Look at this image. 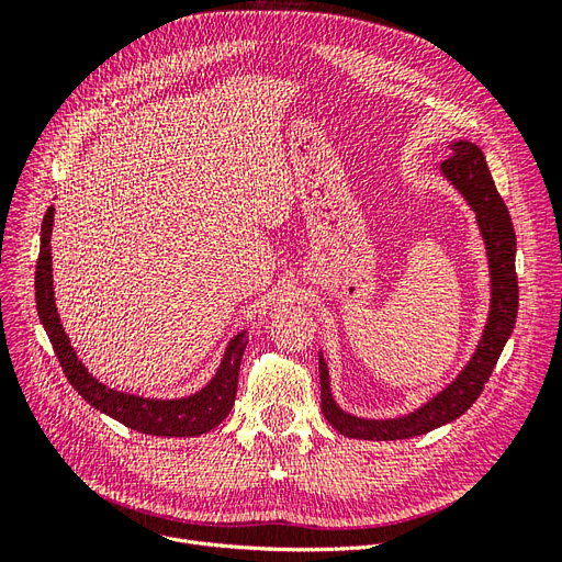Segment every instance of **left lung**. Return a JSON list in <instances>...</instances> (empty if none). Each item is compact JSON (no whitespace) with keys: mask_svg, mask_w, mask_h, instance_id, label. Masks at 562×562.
Listing matches in <instances>:
<instances>
[{"mask_svg":"<svg viewBox=\"0 0 562 562\" xmlns=\"http://www.w3.org/2000/svg\"><path fill=\"white\" fill-rule=\"evenodd\" d=\"M452 157L440 164V171L450 180L454 190L464 196V201L475 213L481 236L485 241L487 267H490V312L485 321V330L479 339L469 363L462 372L434 398H429L417 411L389 417V419H368L345 413L337 405L330 391L328 366L318 353V375H321V411L333 427L347 436L359 440H401L429 434L443 424L464 415L469 407L481 396L485 382L495 370L499 353L512 337L516 316H518V277H516V232L512 215L504 199L499 196L495 180L481 147L469 140L450 143Z\"/></svg>","mask_w":562,"mask_h":562,"instance_id":"obj_1","label":"left lung"}]
</instances>
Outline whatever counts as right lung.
Segmentation results:
<instances>
[{
    "mask_svg": "<svg viewBox=\"0 0 562 562\" xmlns=\"http://www.w3.org/2000/svg\"><path fill=\"white\" fill-rule=\"evenodd\" d=\"M50 232H54V206H48L42 223L40 260L35 271L37 314L50 345H54L65 378L79 391L81 398L89 401L95 411L122 422L124 427L147 436L190 438L215 429L229 415L236 398V382H239V368L248 345L246 330L234 335L213 380L192 396L161 401L124 394V391L105 386L77 359L70 337L60 326L54 297V267H50Z\"/></svg>",
    "mask_w": 562,
    "mask_h": 562,
    "instance_id": "add662e5",
    "label": "right lung"
}]
</instances>
